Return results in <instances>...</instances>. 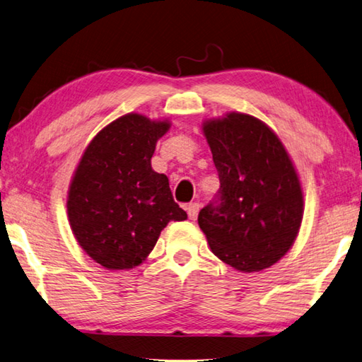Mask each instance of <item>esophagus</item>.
<instances>
[{"label":"esophagus","mask_w":362,"mask_h":362,"mask_svg":"<svg viewBox=\"0 0 362 362\" xmlns=\"http://www.w3.org/2000/svg\"><path fill=\"white\" fill-rule=\"evenodd\" d=\"M199 211H200V204H199V203H190L189 206H187L189 219H190V221H195L197 216H199Z\"/></svg>","instance_id":"1"}]
</instances>
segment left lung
Segmentation results:
<instances>
[{
  "instance_id": "8db88e82",
  "label": "left lung",
  "mask_w": 362,
  "mask_h": 362,
  "mask_svg": "<svg viewBox=\"0 0 362 362\" xmlns=\"http://www.w3.org/2000/svg\"><path fill=\"white\" fill-rule=\"evenodd\" d=\"M221 180L219 204L199 225L213 254L240 272L271 268L295 244L304 216L298 170L272 129L252 115L202 122Z\"/></svg>"
}]
</instances>
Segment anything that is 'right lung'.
I'll list each match as a JSON object with an SVG mask.
<instances>
[{
    "label": "right lung",
    "instance_id": "1",
    "mask_svg": "<svg viewBox=\"0 0 362 362\" xmlns=\"http://www.w3.org/2000/svg\"><path fill=\"white\" fill-rule=\"evenodd\" d=\"M170 127V119L122 115L94 135L74 170L67 219L80 247L105 269L140 266L168 222L187 219L167 176L151 167Z\"/></svg>",
    "mask_w": 362,
    "mask_h": 362
}]
</instances>
